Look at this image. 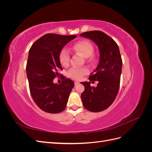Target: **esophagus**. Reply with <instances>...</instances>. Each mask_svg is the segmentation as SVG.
Instances as JSON below:
<instances>
[{
    "label": "esophagus",
    "mask_w": 152,
    "mask_h": 152,
    "mask_svg": "<svg viewBox=\"0 0 152 152\" xmlns=\"http://www.w3.org/2000/svg\"><path fill=\"white\" fill-rule=\"evenodd\" d=\"M74 84H75V85L76 86V85H78L79 84V81H77V80H75V82H74Z\"/></svg>",
    "instance_id": "34e87169"
}]
</instances>
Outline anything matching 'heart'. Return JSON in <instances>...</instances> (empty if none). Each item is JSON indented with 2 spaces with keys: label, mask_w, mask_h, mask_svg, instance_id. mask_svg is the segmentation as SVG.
Masks as SVG:
<instances>
[{
  "label": "heart",
  "mask_w": 152,
  "mask_h": 152,
  "mask_svg": "<svg viewBox=\"0 0 152 152\" xmlns=\"http://www.w3.org/2000/svg\"><path fill=\"white\" fill-rule=\"evenodd\" d=\"M72 49L79 53L84 57L87 58L93 54L94 47L93 44L88 41L81 40L73 45ZM59 60L62 66H66L68 65L70 62V53L66 49H61L59 54ZM88 73L89 69L87 67H73L68 72V76L73 79L80 80Z\"/></svg>",
  "instance_id": "heart-1"
}]
</instances>
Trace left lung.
I'll return each instance as SVG.
<instances>
[{
    "label": "left lung",
    "instance_id": "8db88e82",
    "mask_svg": "<svg viewBox=\"0 0 152 152\" xmlns=\"http://www.w3.org/2000/svg\"><path fill=\"white\" fill-rule=\"evenodd\" d=\"M89 39L98 45L99 60L96 70L89 76V82H82L84 91L81 94L84 107L93 112L108 108L115 99L120 87L122 61L117 43L102 31H86L80 35ZM94 81L99 84L96 88L90 84Z\"/></svg>",
    "mask_w": 152,
    "mask_h": 152
}]
</instances>
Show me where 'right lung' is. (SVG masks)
<instances>
[{"instance_id": "obj_1", "label": "right lung", "mask_w": 152, "mask_h": 152, "mask_svg": "<svg viewBox=\"0 0 152 152\" xmlns=\"http://www.w3.org/2000/svg\"><path fill=\"white\" fill-rule=\"evenodd\" d=\"M76 37L48 34L36 40L30 49L26 70L30 94L36 104L45 112L58 113L66 108L74 82L63 76L59 84H54L53 80L62 70L59 53Z\"/></svg>"}]
</instances>
